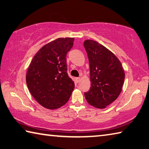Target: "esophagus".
I'll return each mask as SVG.
<instances>
[{"instance_id":"esophagus-1","label":"esophagus","mask_w":149,"mask_h":149,"mask_svg":"<svg viewBox=\"0 0 149 149\" xmlns=\"http://www.w3.org/2000/svg\"><path fill=\"white\" fill-rule=\"evenodd\" d=\"M75 81H76L77 83H79L80 81H81V78L80 77H77L75 78Z\"/></svg>"}]
</instances>
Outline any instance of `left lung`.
<instances>
[{
  "label": "left lung",
  "mask_w": 149,
  "mask_h": 149,
  "mask_svg": "<svg viewBox=\"0 0 149 149\" xmlns=\"http://www.w3.org/2000/svg\"><path fill=\"white\" fill-rule=\"evenodd\" d=\"M83 45L89 61L91 83L85 98L92 106L104 109L120 95L125 77L123 67L117 56L98 42L86 40Z\"/></svg>",
  "instance_id": "8db88e82"
}]
</instances>
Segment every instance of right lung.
Returning a JSON list of instances; mask_svg holds the SVG:
<instances>
[{
    "instance_id": "obj_1",
    "label": "right lung",
    "mask_w": 149,
    "mask_h": 149,
    "mask_svg": "<svg viewBox=\"0 0 149 149\" xmlns=\"http://www.w3.org/2000/svg\"><path fill=\"white\" fill-rule=\"evenodd\" d=\"M74 38H59L44 45L32 58L26 74L33 98L48 109H56L68 101L75 88L67 74L66 54Z\"/></svg>"
}]
</instances>
